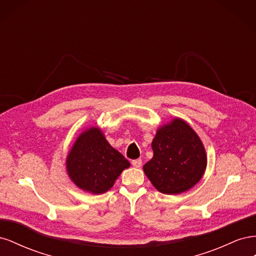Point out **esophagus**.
<instances>
[{
  "label": "esophagus",
  "instance_id": "esophagus-1",
  "mask_svg": "<svg viewBox=\"0 0 256 256\" xmlns=\"http://www.w3.org/2000/svg\"><path fill=\"white\" fill-rule=\"evenodd\" d=\"M131 164H132V166L134 168H141L142 160L141 159H136V160H132V162H131Z\"/></svg>",
  "mask_w": 256,
  "mask_h": 256
}]
</instances>
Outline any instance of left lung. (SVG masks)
<instances>
[{"label": "left lung", "instance_id": "1", "mask_svg": "<svg viewBox=\"0 0 256 256\" xmlns=\"http://www.w3.org/2000/svg\"><path fill=\"white\" fill-rule=\"evenodd\" d=\"M152 158L143 166L145 175L161 193L180 194L202 178L207 166L204 145L187 122L174 118L157 130Z\"/></svg>", "mask_w": 256, "mask_h": 256}]
</instances>
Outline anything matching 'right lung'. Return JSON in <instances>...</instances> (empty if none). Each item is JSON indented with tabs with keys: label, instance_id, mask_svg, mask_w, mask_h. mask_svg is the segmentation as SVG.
<instances>
[{
	"label": "right lung",
	"instance_id": "1",
	"mask_svg": "<svg viewBox=\"0 0 256 256\" xmlns=\"http://www.w3.org/2000/svg\"><path fill=\"white\" fill-rule=\"evenodd\" d=\"M129 166V161L113 148L97 127L83 131L66 160L70 180L92 194H102L111 189L120 173Z\"/></svg>",
	"mask_w": 256,
	"mask_h": 256
}]
</instances>
